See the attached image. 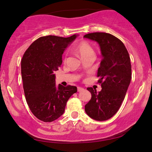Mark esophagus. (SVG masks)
<instances>
[{
	"label": "esophagus",
	"mask_w": 152,
	"mask_h": 152,
	"mask_svg": "<svg viewBox=\"0 0 152 152\" xmlns=\"http://www.w3.org/2000/svg\"><path fill=\"white\" fill-rule=\"evenodd\" d=\"M84 90V88H82V87H77V91L78 92H81V91H82Z\"/></svg>",
	"instance_id": "1"
}]
</instances>
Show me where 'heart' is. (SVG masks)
I'll list each match as a JSON object with an SVG mask.
<instances>
[{"label": "heart", "mask_w": 152, "mask_h": 152, "mask_svg": "<svg viewBox=\"0 0 152 152\" xmlns=\"http://www.w3.org/2000/svg\"><path fill=\"white\" fill-rule=\"evenodd\" d=\"M76 50L82 59L89 55H95V52L93 48L86 41H82L79 43L76 48Z\"/></svg>", "instance_id": "obj_1"}]
</instances>
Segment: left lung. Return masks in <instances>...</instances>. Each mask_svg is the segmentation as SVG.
Masks as SVG:
<instances>
[{
    "mask_svg": "<svg viewBox=\"0 0 152 152\" xmlns=\"http://www.w3.org/2000/svg\"><path fill=\"white\" fill-rule=\"evenodd\" d=\"M84 38L96 41L100 47L102 60L97 70L102 90L89 87L91 99L85 105L89 117L104 121L113 117L123 102L132 80V65L124 43L113 35L105 32L87 34Z\"/></svg>",
    "mask_w": 152,
    "mask_h": 152,
    "instance_id": "left-lung-1",
    "label": "left lung"
}]
</instances>
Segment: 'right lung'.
Here are the masks:
<instances>
[{"mask_svg":"<svg viewBox=\"0 0 152 152\" xmlns=\"http://www.w3.org/2000/svg\"><path fill=\"white\" fill-rule=\"evenodd\" d=\"M78 35L70 37H42L34 41L23 55L21 75L27 103L32 113L45 122L63 115L76 86H56L55 71L62 64V55Z\"/></svg>","mask_w":152,"mask_h":152,"instance_id":"obj_1","label":"right lung"}]
</instances>
